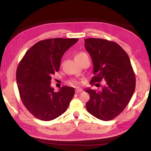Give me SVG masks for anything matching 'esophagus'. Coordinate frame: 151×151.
Segmentation results:
<instances>
[{
  "label": "esophagus",
  "instance_id": "esophagus-1",
  "mask_svg": "<svg viewBox=\"0 0 151 151\" xmlns=\"http://www.w3.org/2000/svg\"><path fill=\"white\" fill-rule=\"evenodd\" d=\"M82 91H83V90H82V89H81V88H76L75 93H81Z\"/></svg>",
  "mask_w": 151,
  "mask_h": 151
}]
</instances>
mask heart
Here are the masks:
<instances>
[{
    "mask_svg": "<svg viewBox=\"0 0 151 151\" xmlns=\"http://www.w3.org/2000/svg\"><path fill=\"white\" fill-rule=\"evenodd\" d=\"M85 56H87V55H86L85 52H78V54L76 55L75 58H76V59H78V58H81V57H85ZM72 84H74V85H78V83L76 81H73L72 82Z\"/></svg>",
    "mask_w": 151,
    "mask_h": 151,
    "instance_id": "1",
    "label": "heart"
}]
</instances>
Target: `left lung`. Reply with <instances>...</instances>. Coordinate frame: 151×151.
<instances>
[{
	"label": "left lung",
	"instance_id": "obj_1",
	"mask_svg": "<svg viewBox=\"0 0 151 151\" xmlns=\"http://www.w3.org/2000/svg\"><path fill=\"white\" fill-rule=\"evenodd\" d=\"M85 42L94 65V76L90 83L105 82L100 91L85 89L90 95L86 109L97 119L111 121L124 111L134 92L136 78L131 60L115 42L95 38L85 39Z\"/></svg>",
	"mask_w": 151,
	"mask_h": 151
}]
</instances>
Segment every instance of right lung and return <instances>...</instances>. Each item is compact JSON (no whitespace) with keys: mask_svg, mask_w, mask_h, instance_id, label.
Instances as JSON below:
<instances>
[{"mask_svg":"<svg viewBox=\"0 0 151 151\" xmlns=\"http://www.w3.org/2000/svg\"><path fill=\"white\" fill-rule=\"evenodd\" d=\"M78 39H49L36 43L25 53L17 70L20 99L36 118L49 121L65 112L75 94L73 87L58 92L50 86L51 76L60 68L63 55Z\"/></svg>","mask_w":151,"mask_h":151,"instance_id":"right-lung-1","label":"right lung"}]
</instances>
